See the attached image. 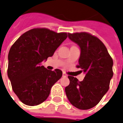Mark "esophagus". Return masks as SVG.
Returning <instances> with one entry per match:
<instances>
[{"mask_svg":"<svg viewBox=\"0 0 123 123\" xmlns=\"http://www.w3.org/2000/svg\"><path fill=\"white\" fill-rule=\"evenodd\" d=\"M62 77H67L68 75H66V74L64 72H63V73H62Z\"/></svg>","mask_w":123,"mask_h":123,"instance_id":"obj_1","label":"esophagus"}]
</instances>
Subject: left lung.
<instances>
[{
  "mask_svg": "<svg viewBox=\"0 0 123 123\" xmlns=\"http://www.w3.org/2000/svg\"><path fill=\"white\" fill-rule=\"evenodd\" d=\"M68 37L80 48L77 67L86 76L81 82L68 76L70 82L66 94L74 107L87 110L95 107L108 91L113 77V60L105 44L94 36L83 32L68 33Z\"/></svg>",
  "mask_w": 123,
  "mask_h": 123,
  "instance_id": "1",
  "label": "left lung"
}]
</instances>
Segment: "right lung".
Listing matches in <instances>:
<instances>
[{"label": "right lung", "instance_id": "1", "mask_svg": "<svg viewBox=\"0 0 123 123\" xmlns=\"http://www.w3.org/2000/svg\"><path fill=\"white\" fill-rule=\"evenodd\" d=\"M67 36L66 32L35 28L23 34L11 46L7 75L13 91L22 103L35 106L47 99L62 72L59 69L48 70L41 63L54 55Z\"/></svg>", "mask_w": 123, "mask_h": 123}]
</instances>
